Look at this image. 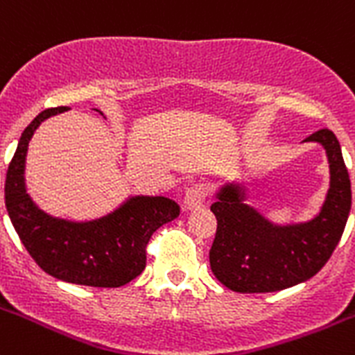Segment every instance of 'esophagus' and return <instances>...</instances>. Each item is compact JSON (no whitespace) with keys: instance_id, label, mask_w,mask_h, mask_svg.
Listing matches in <instances>:
<instances>
[{"instance_id":"obj_1","label":"esophagus","mask_w":355,"mask_h":355,"mask_svg":"<svg viewBox=\"0 0 355 355\" xmlns=\"http://www.w3.org/2000/svg\"><path fill=\"white\" fill-rule=\"evenodd\" d=\"M208 187L205 184H194L185 191L184 196V208L185 210H196L201 205L207 201L208 198Z\"/></svg>"}]
</instances>
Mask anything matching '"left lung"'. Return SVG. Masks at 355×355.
<instances>
[{"instance_id": "left-lung-1", "label": "left lung", "mask_w": 355, "mask_h": 355, "mask_svg": "<svg viewBox=\"0 0 355 355\" xmlns=\"http://www.w3.org/2000/svg\"><path fill=\"white\" fill-rule=\"evenodd\" d=\"M306 141L322 145L329 164V189L320 210L304 223L278 224L248 205V189L226 182L210 210L217 233L210 268L234 293H275L306 282L327 263L345 230L352 205L349 171L334 132L320 129Z\"/></svg>"}]
</instances>
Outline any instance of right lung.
Segmentation results:
<instances>
[{"label": "right lung", "instance_id": "1", "mask_svg": "<svg viewBox=\"0 0 355 355\" xmlns=\"http://www.w3.org/2000/svg\"><path fill=\"white\" fill-rule=\"evenodd\" d=\"M66 110L42 112L22 132L6 171V211L29 256L45 273L77 286L121 287L145 270V247L152 233L177 218L180 207L170 198L138 194L91 220L54 217L42 210L26 185L28 147L42 122Z\"/></svg>", "mask_w": 355, "mask_h": 355}]
</instances>
